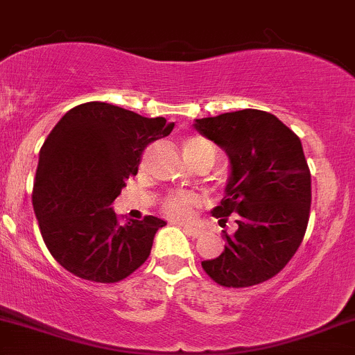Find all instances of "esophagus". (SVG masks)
<instances>
[{
	"label": "esophagus",
	"instance_id": "34e87169",
	"mask_svg": "<svg viewBox=\"0 0 355 355\" xmlns=\"http://www.w3.org/2000/svg\"><path fill=\"white\" fill-rule=\"evenodd\" d=\"M184 231H186V234H188V236H191V237H200L203 234V229L195 227V225H186Z\"/></svg>",
	"mask_w": 355,
	"mask_h": 355
}]
</instances>
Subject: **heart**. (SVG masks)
Masks as SVG:
<instances>
[{"instance_id":"obj_1","label":"heart","mask_w":355,"mask_h":355,"mask_svg":"<svg viewBox=\"0 0 355 355\" xmlns=\"http://www.w3.org/2000/svg\"><path fill=\"white\" fill-rule=\"evenodd\" d=\"M182 152L184 157L188 159L189 164H195L198 160L208 159L214 164L215 159V148L214 145L208 144L207 140L198 137L186 138L184 144H182ZM202 205V198H200L196 193L193 191H178L171 193L169 196H166L164 200L162 208L167 215L174 218H189L193 215V211Z\"/></svg>"}]
</instances>
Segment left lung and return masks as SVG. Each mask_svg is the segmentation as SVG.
Returning <instances> with one entry per match:
<instances>
[{"label":"left lung","mask_w":355,"mask_h":355,"mask_svg":"<svg viewBox=\"0 0 355 355\" xmlns=\"http://www.w3.org/2000/svg\"><path fill=\"white\" fill-rule=\"evenodd\" d=\"M193 126L229 157L225 196L211 215L236 217L220 257L202 261L224 287H250L275 277L295 254L311 208V173L297 135L258 109L195 119Z\"/></svg>","instance_id":"left-lung-1"}]
</instances>
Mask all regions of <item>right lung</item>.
I'll return each mask as SVG.
<instances>
[{
  "instance_id": "add662e5",
  "label": "right lung",
  "mask_w": 355,
  "mask_h": 355,
  "mask_svg": "<svg viewBox=\"0 0 355 355\" xmlns=\"http://www.w3.org/2000/svg\"><path fill=\"white\" fill-rule=\"evenodd\" d=\"M174 123L87 102L69 109L39 152L34 203L42 239L69 273L114 284L140 268L166 220L147 215L119 224L112 202L137 176L141 152Z\"/></svg>"
}]
</instances>
